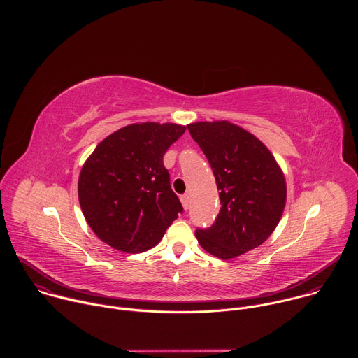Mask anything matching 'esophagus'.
<instances>
[{
    "label": "esophagus",
    "mask_w": 358,
    "mask_h": 358,
    "mask_svg": "<svg viewBox=\"0 0 358 358\" xmlns=\"http://www.w3.org/2000/svg\"><path fill=\"white\" fill-rule=\"evenodd\" d=\"M181 202H182L184 210H188V207H189V194L181 195Z\"/></svg>",
    "instance_id": "1"
}]
</instances>
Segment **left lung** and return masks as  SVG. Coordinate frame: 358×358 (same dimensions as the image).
I'll return each mask as SVG.
<instances>
[{
  "label": "left lung",
  "instance_id": "8db88e82",
  "mask_svg": "<svg viewBox=\"0 0 358 358\" xmlns=\"http://www.w3.org/2000/svg\"><path fill=\"white\" fill-rule=\"evenodd\" d=\"M214 171L221 210L215 222L198 228L199 245L221 259L262 245L278 227L286 203V181L272 152L245 129L222 122L187 126Z\"/></svg>",
  "mask_w": 358,
  "mask_h": 358
}]
</instances>
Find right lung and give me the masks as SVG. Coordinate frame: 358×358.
<instances>
[{"instance_id":"obj_1","label":"right lung","mask_w":358,"mask_h":358,"mask_svg":"<svg viewBox=\"0 0 358 358\" xmlns=\"http://www.w3.org/2000/svg\"><path fill=\"white\" fill-rule=\"evenodd\" d=\"M184 131L174 123H134L97 144L78 182L82 213L97 238L126 253L162 241L182 213L163 157Z\"/></svg>"}]
</instances>
